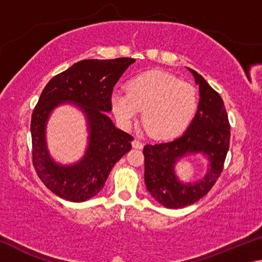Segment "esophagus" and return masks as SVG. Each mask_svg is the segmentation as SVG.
<instances>
[{"instance_id":"34e87169","label":"esophagus","mask_w":262,"mask_h":262,"mask_svg":"<svg viewBox=\"0 0 262 262\" xmlns=\"http://www.w3.org/2000/svg\"><path fill=\"white\" fill-rule=\"evenodd\" d=\"M132 145H133V148H135V149L143 148V143H142V141L139 139H134V141L132 142Z\"/></svg>"}]
</instances>
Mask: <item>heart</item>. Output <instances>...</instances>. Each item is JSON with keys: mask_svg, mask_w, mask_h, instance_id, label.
Returning a JSON list of instances; mask_svg holds the SVG:
<instances>
[{"mask_svg": "<svg viewBox=\"0 0 262 262\" xmlns=\"http://www.w3.org/2000/svg\"><path fill=\"white\" fill-rule=\"evenodd\" d=\"M127 94L115 92L112 110L125 127H129L142 111V122L149 135L171 139L181 134L198 110V92L189 83L162 70H150L133 77Z\"/></svg>", "mask_w": 262, "mask_h": 262, "instance_id": "obj_1", "label": "heart"}]
</instances>
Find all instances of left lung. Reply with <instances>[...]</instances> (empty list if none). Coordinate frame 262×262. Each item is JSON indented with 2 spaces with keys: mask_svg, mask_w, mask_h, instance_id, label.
Wrapping results in <instances>:
<instances>
[{
  "mask_svg": "<svg viewBox=\"0 0 262 262\" xmlns=\"http://www.w3.org/2000/svg\"><path fill=\"white\" fill-rule=\"evenodd\" d=\"M200 91L196 114L183 136L143 148L144 181L149 193L161 205L178 209L193 205L209 192L223 171L230 144V123L222 97L201 75L188 68ZM201 152L211 164L207 174L196 183L184 184L174 164L189 153Z\"/></svg>",
  "mask_w": 262,
  "mask_h": 262,
  "instance_id": "obj_1",
  "label": "left lung"
}]
</instances>
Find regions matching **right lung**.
Wrapping results in <instances>:
<instances>
[{
  "label": "right lung",
  "instance_id": "add662e5",
  "mask_svg": "<svg viewBox=\"0 0 262 262\" xmlns=\"http://www.w3.org/2000/svg\"><path fill=\"white\" fill-rule=\"evenodd\" d=\"M132 57L83 60L57 74L46 84L31 118L32 162L48 189L64 200L86 201L103 189L114 164L132 149L134 137L119 129L105 112L112 111L113 88ZM74 102L86 114L89 141L86 155L73 166L52 161L46 144V122L51 111Z\"/></svg>",
  "mask_w": 262,
  "mask_h": 262
}]
</instances>
